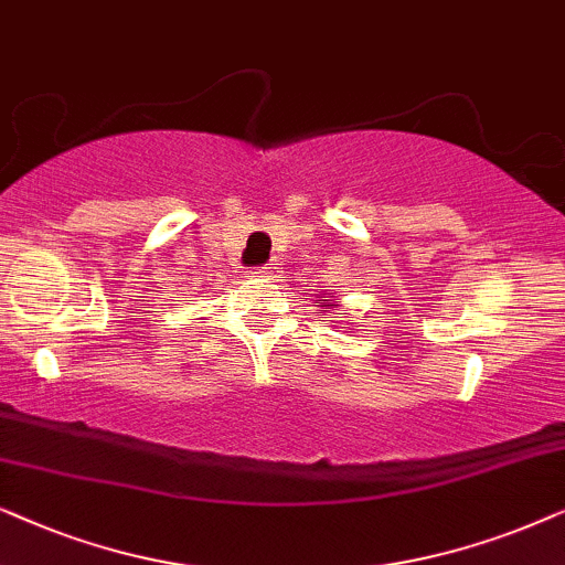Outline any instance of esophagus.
<instances>
[{"label": "esophagus", "mask_w": 565, "mask_h": 565, "mask_svg": "<svg viewBox=\"0 0 565 565\" xmlns=\"http://www.w3.org/2000/svg\"><path fill=\"white\" fill-rule=\"evenodd\" d=\"M258 274H263V276H270V278H276L278 274H281V263H278L276 258L274 260H268L266 266H263Z\"/></svg>", "instance_id": "esophagus-1"}]
</instances>
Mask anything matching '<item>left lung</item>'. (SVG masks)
Listing matches in <instances>:
<instances>
[{
  "label": "left lung",
  "instance_id": "obj_1",
  "mask_svg": "<svg viewBox=\"0 0 565 565\" xmlns=\"http://www.w3.org/2000/svg\"><path fill=\"white\" fill-rule=\"evenodd\" d=\"M318 307H322V312L333 310V299H318Z\"/></svg>",
  "mask_w": 565,
  "mask_h": 565
}]
</instances>
